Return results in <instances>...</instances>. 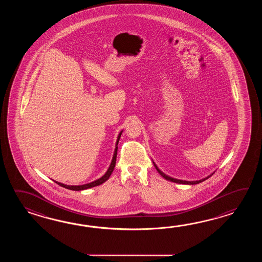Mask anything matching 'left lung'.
Returning <instances> with one entry per match:
<instances>
[{
  "mask_svg": "<svg viewBox=\"0 0 262 262\" xmlns=\"http://www.w3.org/2000/svg\"><path fill=\"white\" fill-rule=\"evenodd\" d=\"M154 165H155V167H156V170L159 172V174L161 175L162 177L163 178L166 179V180H167V181H170V182H173V183H177V184H200V183H201V182H203V181H205V180H207L208 178H210L211 176H212V174H211L210 176H208V177H206V178L204 179H201V180H200V181H193V182H189V181H183V180H178V179H174L171 178V177H169V176H167V175H166L165 173L162 172L161 170L157 167V166H156V164H155V162H154Z\"/></svg>",
  "mask_w": 262,
  "mask_h": 262,
  "instance_id": "left-lung-1",
  "label": "left lung"
}]
</instances>
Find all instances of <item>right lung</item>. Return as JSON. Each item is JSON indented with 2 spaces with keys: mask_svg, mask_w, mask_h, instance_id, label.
<instances>
[{
  "mask_svg": "<svg viewBox=\"0 0 262 262\" xmlns=\"http://www.w3.org/2000/svg\"><path fill=\"white\" fill-rule=\"evenodd\" d=\"M122 133H123V131H121L120 134H119V136H118L117 141H116V148H115V150H114V155H113V157H112L111 166L108 167V169L106 170V172L105 173L101 178L98 179V180H96V181H94V182H92V183H90V184H82V185H67V184H61V183H58V182H56V181H54V182H55L56 184L61 185V186L64 187V188L74 190V191L88 189V188H92V187H95V186L100 185V184H103V183H105V182L107 181L108 178L111 177L112 171H113V169H114V167H115V164H116V157H117V145L118 142H119V140H120V138H121V135H122Z\"/></svg>",
  "mask_w": 262,
  "mask_h": 262,
  "instance_id": "1",
  "label": "right lung"
}]
</instances>
